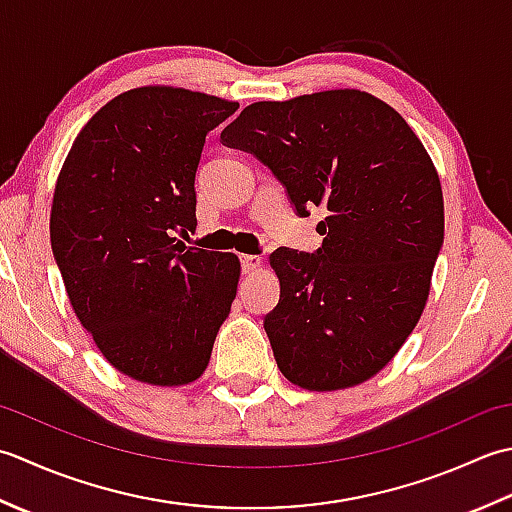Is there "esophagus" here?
<instances>
[{
    "mask_svg": "<svg viewBox=\"0 0 512 512\" xmlns=\"http://www.w3.org/2000/svg\"><path fill=\"white\" fill-rule=\"evenodd\" d=\"M241 267H243V274H254V271L263 267V258L245 254V256H241Z\"/></svg>",
    "mask_w": 512,
    "mask_h": 512,
    "instance_id": "34e87169",
    "label": "esophagus"
}]
</instances>
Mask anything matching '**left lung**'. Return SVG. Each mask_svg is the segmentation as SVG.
<instances>
[{"label": "left lung", "instance_id": "left-lung-1", "mask_svg": "<svg viewBox=\"0 0 512 512\" xmlns=\"http://www.w3.org/2000/svg\"><path fill=\"white\" fill-rule=\"evenodd\" d=\"M221 139L265 163L298 216L327 210L314 254L269 256L280 300L265 331L278 369L307 391L373 378L420 320L444 243L429 152L389 103L349 88L252 103Z\"/></svg>", "mask_w": 512, "mask_h": 512}]
</instances>
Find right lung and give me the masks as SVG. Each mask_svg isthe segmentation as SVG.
<instances>
[{
	"instance_id": "1",
	"label": "right lung",
	"mask_w": 512,
	"mask_h": 512,
	"mask_svg": "<svg viewBox=\"0 0 512 512\" xmlns=\"http://www.w3.org/2000/svg\"><path fill=\"white\" fill-rule=\"evenodd\" d=\"M238 110L143 86L108 101L59 172L50 245L79 322L114 369L156 387L201 378L236 298V254L185 247L207 132Z\"/></svg>"
}]
</instances>
